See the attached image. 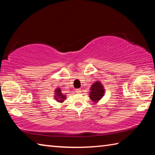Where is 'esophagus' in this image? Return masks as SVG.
Masks as SVG:
<instances>
[{
    "instance_id": "34e87169",
    "label": "esophagus",
    "mask_w": 155,
    "mask_h": 155,
    "mask_svg": "<svg viewBox=\"0 0 155 155\" xmlns=\"http://www.w3.org/2000/svg\"><path fill=\"white\" fill-rule=\"evenodd\" d=\"M76 92H77V93H81V89H77V90H76Z\"/></svg>"
}]
</instances>
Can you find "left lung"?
<instances>
[{
    "label": "left lung",
    "mask_w": 155,
    "mask_h": 155,
    "mask_svg": "<svg viewBox=\"0 0 155 155\" xmlns=\"http://www.w3.org/2000/svg\"><path fill=\"white\" fill-rule=\"evenodd\" d=\"M90 90L91 91L90 94V97L91 100H92L94 103H97L104 95V91L103 85H101V83L98 81L94 83L91 85Z\"/></svg>",
    "instance_id": "obj_1"
}]
</instances>
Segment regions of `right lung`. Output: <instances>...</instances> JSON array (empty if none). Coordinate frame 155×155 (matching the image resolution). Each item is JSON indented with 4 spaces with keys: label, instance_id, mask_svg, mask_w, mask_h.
Returning <instances> with one entry per match:
<instances>
[{
    "label": "right lung",
    "instance_id": "add662e5",
    "mask_svg": "<svg viewBox=\"0 0 155 155\" xmlns=\"http://www.w3.org/2000/svg\"><path fill=\"white\" fill-rule=\"evenodd\" d=\"M55 92H56V94H56V96H55L56 99L58 100V101H59V103H62V102L64 101V99L66 98V97H65V96L63 95L62 93L61 92V90L59 88L57 89V90H55Z\"/></svg>",
    "mask_w": 155,
    "mask_h": 155
}]
</instances>
